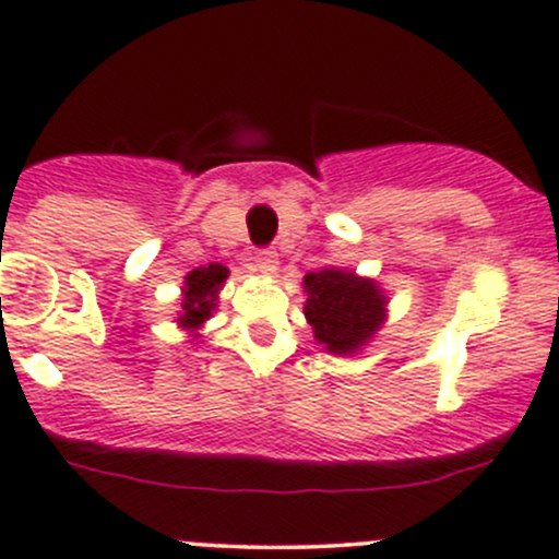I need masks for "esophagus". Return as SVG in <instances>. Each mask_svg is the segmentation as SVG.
I'll return each mask as SVG.
<instances>
[{
    "label": "esophagus",
    "mask_w": 559,
    "mask_h": 559,
    "mask_svg": "<svg viewBox=\"0 0 559 559\" xmlns=\"http://www.w3.org/2000/svg\"><path fill=\"white\" fill-rule=\"evenodd\" d=\"M253 263H255V272H261L263 277H272L274 272H277V253L274 250H258L253 255Z\"/></svg>",
    "instance_id": "1"
}]
</instances>
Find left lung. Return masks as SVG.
<instances>
[{"instance_id": "1", "label": "left lung", "mask_w": 559, "mask_h": 559, "mask_svg": "<svg viewBox=\"0 0 559 559\" xmlns=\"http://www.w3.org/2000/svg\"><path fill=\"white\" fill-rule=\"evenodd\" d=\"M304 314L314 328L317 344L330 354L362 349L386 320V296L376 280L357 277L344 269H322L304 277Z\"/></svg>"}]
</instances>
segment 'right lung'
I'll list each match as a JSON object with an SVG mask.
<instances>
[{
    "label": "right lung",
    "instance_id": "obj_1",
    "mask_svg": "<svg viewBox=\"0 0 559 559\" xmlns=\"http://www.w3.org/2000/svg\"><path fill=\"white\" fill-rule=\"evenodd\" d=\"M229 269L221 263H210V266H200L189 272L183 285L181 298V314H178V325L186 330H200L202 322L210 320L213 314L215 301H218V290L224 287Z\"/></svg>",
    "mask_w": 559,
    "mask_h": 559
}]
</instances>
